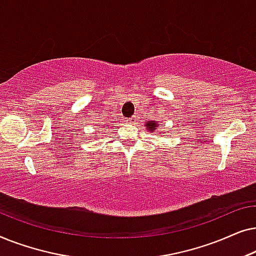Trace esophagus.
Listing matches in <instances>:
<instances>
[{
    "label": "esophagus",
    "mask_w": 256,
    "mask_h": 256,
    "mask_svg": "<svg viewBox=\"0 0 256 256\" xmlns=\"http://www.w3.org/2000/svg\"><path fill=\"white\" fill-rule=\"evenodd\" d=\"M135 120H136V118H135V116H132V118H129L127 121H128V122H130V124H134Z\"/></svg>",
    "instance_id": "1"
}]
</instances>
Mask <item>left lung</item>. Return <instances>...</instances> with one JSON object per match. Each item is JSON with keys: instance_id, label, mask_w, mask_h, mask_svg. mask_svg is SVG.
<instances>
[{"instance_id": "left-lung-1", "label": "left lung", "mask_w": 256, "mask_h": 256, "mask_svg": "<svg viewBox=\"0 0 256 256\" xmlns=\"http://www.w3.org/2000/svg\"><path fill=\"white\" fill-rule=\"evenodd\" d=\"M146 130H148V132H152L154 130H156V129H158V122L155 121V120L146 122ZM157 134L160 135V132H157Z\"/></svg>"}]
</instances>
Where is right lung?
Wrapping results in <instances>:
<instances>
[{"label": "right lung", "mask_w": 256, "mask_h": 256, "mask_svg": "<svg viewBox=\"0 0 256 256\" xmlns=\"http://www.w3.org/2000/svg\"><path fill=\"white\" fill-rule=\"evenodd\" d=\"M106 128H107V127H106Z\"/></svg>", "instance_id": "add662e5"}]
</instances>
